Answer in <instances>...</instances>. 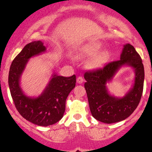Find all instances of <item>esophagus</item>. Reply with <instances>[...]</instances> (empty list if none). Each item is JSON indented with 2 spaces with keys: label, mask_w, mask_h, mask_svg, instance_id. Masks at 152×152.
<instances>
[{
  "label": "esophagus",
  "mask_w": 152,
  "mask_h": 152,
  "mask_svg": "<svg viewBox=\"0 0 152 152\" xmlns=\"http://www.w3.org/2000/svg\"><path fill=\"white\" fill-rule=\"evenodd\" d=\"M83 81H84V80H83V77H81V76L77 77V83H79V84H82V83H83Z\"/></svg>",
  "instance_id": "34e87169"
}]
</instances>
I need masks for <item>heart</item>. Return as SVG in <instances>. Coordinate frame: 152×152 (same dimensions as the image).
Instances as JSON below:
<instances>
[{
	"label": "heart",
	"mask_w": 152,
	"mask_h": 152,
	"mask_svg": "<svg viewBox=\"0 0 152 152\" xmlns=\"http://www.w3.org/2000/svg\"><path fill=\"white\" fill-rule=\"evenodd\" d=\"M103 48L102 43L98 41H90L78 47L75 51V57L77 59H84L94 56L87 62V66L90 68H96L107 61L108 53L105 50L99 52Z\"/></svg>",
	"instance_id": "heart-1"
}]
</instances>
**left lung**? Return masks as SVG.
Wrapping results in <instances>:
<instances>
[{
    "label": "left lung",
    "mask_w": 152,
    "mask_h": 152,
    "mask_svg": "<svg viewBox=\"0 0 152 152\" xmlns=\"http://www.w3.org/2000/svg\"><path fill=\"white\" fill-rule=\"evenodd\" d=\"M125 65L134 69V84L125 96L117 98L108 94L105 85ZM84 78L91 115L102 122L115 123L128 118L138 107L143 94L144 68L140 55L133 45L128 43L124 45L120 60L106 64L94 71L86 72Z\"/></svg>",
    "instance_id": "left-lung-1"
}]
</instances>
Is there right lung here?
Masks as SVG:
<instances>
[{
  "label": "right lung",
  "instance_id": "1",
  "mask_svg": "<svg viewBox=\"0 0 152 152\" xmlns=\"http://www.w3.org/2000/svg\"><path fill=\"white\" fill-rule=\"evenodd\" d=\"M45 50L40 40L27 44L13 60L9 75L11 95L19 113L29 122L44 127L53 125L62 118L66 98L76 83L75 75L66 77L54 73L38 97H29L24 94L20 87V77L27 61Z\"/></svg>",
  "mask_w": 152,
  "mask_h": 152
}]
</instances>
